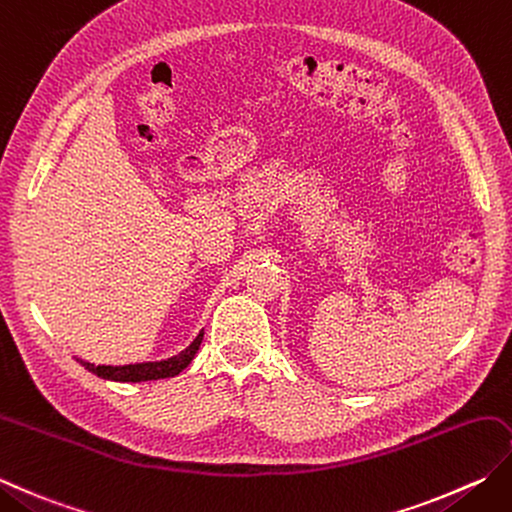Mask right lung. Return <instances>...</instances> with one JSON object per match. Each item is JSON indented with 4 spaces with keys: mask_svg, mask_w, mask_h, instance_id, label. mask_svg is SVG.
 I'll use <instances>...</instances> for the list:
<instances>
[{
    "mask_svg": "<svg viewBox=\"0 0 512 512\" xmlns=\"http://www.w3.org/2000/svg\"><path fill=\"white\" fill-rule=\"evenodd\" d=\"M202 339H204V330L193 339V344H190L186 350H182V353L175 357L164 359V362H146V364H128V366H95L90 362H84V359H79V364H82L86 370H90V373H95L97 377L113 379V382H148V379L175 377L182 373L190 362H193Z\"/></svg>",
    "mask_w": 512,
    "mask_h": 512,
    "instance_id": "1",
    "label": "right lung"
}]
</instances>
